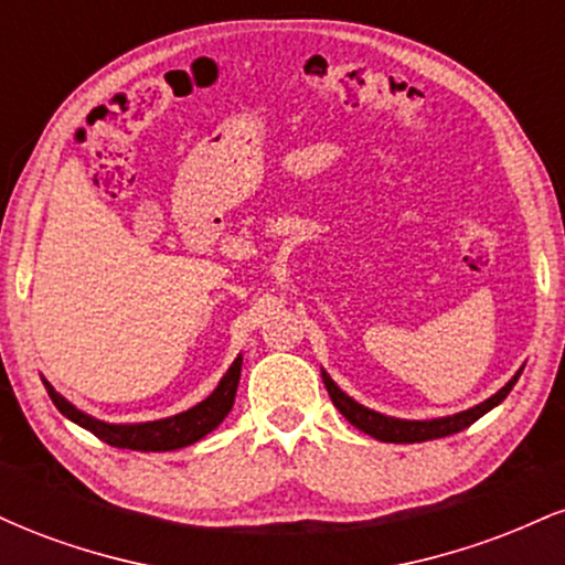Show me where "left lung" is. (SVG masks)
I'll use <instances>...</instances> for the list:
<instances>
[{
	"label": "left lung",
	"mask_w": 565,
	"mask_h": 565,
	"mask_svg": "<svg viewBox=\"0 0 565 565\" xmlns=\"http://www.w3.org/2000/svg\"><path fill=\"white\" fill-rule=\"evenodd\" d=\"M321 377H323V385H327L329 395H332V404L340 408L342 417H345L353 427L364 430L366 436L385 440V444H423V440L454 436V433L470 427L478 417H483L486 412H491L497 404H502V401L508 398V393L512 391V385H515L518 377H521V372H518L515 377H512L508 385L502 387V391L491 395L489 401H483V404L472 406V408H468V412L451 414V417L425 419V423H414V419H395V417H385V414L372 412V408L355 404L350 395L342 393L327 372H321Z\"/></svg>",
	"instance_id": "8db88e82"
}]
</instances>
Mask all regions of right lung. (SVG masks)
Wrapping results in <instances>:
<instances>
[{"mask_svg":"<svg viewBox=\"0 0 565 565\" xmlns=\"http://www.w3.org/2000/svg\"><path fill=\"white\" fill-rule=\"evenodd\" d=\"M238 377H242V355L233 361V366L225 372V377L220 380L215 393L210 398H204L201 404L188 408L183 414H174V417L157 419V423H140V425H108L100 419L89 417L68 404L61 393H55V387L50 382H44L50 398L57 406V412L63 417H68L71 423L82 425L84 430H89L106 444L116 446V449H132V451H172L183 449V446L196 444L199 438H204L206 433H212L223 423L225 414L231 412L233 398H236Z\"/></svg>","mask_w":565,"mask_h":565,"instance_id":"add662e5","label":"right lung"}]
</instances>
